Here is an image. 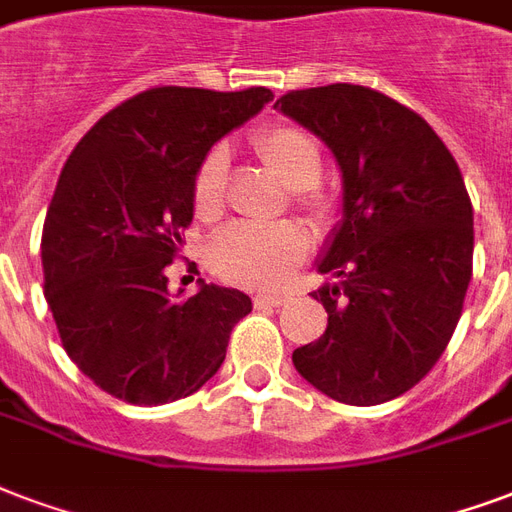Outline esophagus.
<instances>
[{
	"instance_id": "1",
	"label": "esophagus",
	"mask_w": 512,
	"mask_h": 512,
	"mask_svg": "<svg viewBox=\"0 0 512 512\" xmlns=\"http://www.w3.org/2000/svg\"><path fill=\"white\" fill-rule=\"evenodd\" d=\"M253 302H256L259 307H264V305L280 307L288 302V294H264V291H261V294H256V297H253Z\"/></svg>"
}]
</instances>
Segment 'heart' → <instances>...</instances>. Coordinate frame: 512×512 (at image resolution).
<instances>
[{
	"mask_svg": "<svg viewBox=\"0 0 512 512\" xmlns=\"http://www.w3.org/2000/svg\"><path fill=\"white\" fill-rule=\"evenodd\" d=\"M253 148L278 178L297 207L321 218L329 210V199L315 186L321 178V148L299 126L275 124L253 137ZM229 156L215 145L199 161L191 180V205L202 221H215L224 210V188ZM310 237L294 221L275 224H232L210 242V267L224 280L240 286H278L305 259Z\"/></svg>",
	"mask_w": 512,
	"mask_h": 512,
	"instance_id": "1",
	"label": "heart"
}]
</instances>
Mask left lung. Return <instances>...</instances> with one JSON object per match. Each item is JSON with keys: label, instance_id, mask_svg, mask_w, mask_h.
I'll use <instances>...</instances> for the list:
<instances>
[{"label": "left lung", "instance_id": "left-lung-1", "mask_svg": "<svg viewBox=\"0 0 512 512\" xmlns=\"http://www.w3.org/2000/svg\"><path fill=\"white\" fill-rule=\"evenodd\" d=\"M280 113L321 137L343 172V221L313 291L326 332L294 351L302 378L345 405L402 397L443 356L472 278V202L424 118L351 83L288 91Z\"/></svg>", "mask_w": 512, "mask_h": 512}]
</instances>
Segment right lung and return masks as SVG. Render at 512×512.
Wrapping results in <instances>:
<instances>
[{
    "label": "right lung",
    "mask_w": 512,
    "mask_h": 512,
    "mask_svg": "<svg viewBox=\"0 0 512 512\" xmlns=\"http://www.w3.org/2000/svg\"><path fill=\"white\" fill-rule=\"evenodd\" d=\"M267 102L261 86L151 88L69 153L42 226L45 299L69 359L115 399L167 405L199 391L251 313L248 294L205 280L194 297H169L164 267L194 218L199 161Z\"/></svg>",
    "instance_id": "right-lung-1"
}]
</instances>
